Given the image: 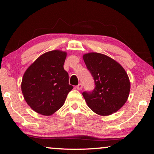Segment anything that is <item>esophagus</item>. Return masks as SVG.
Returning <instances> with one entry per match:
<instances>
[{"instance_id":"esophagus-1","label":"esophagus","mask_w":154,"mask_h":154,"mask_svg":"<svg viewBox=\"0 0 154 154\" xmlns=\"http://www.w3.org/2000/svg\"><path fill=\"white\" fill-rule=\"evenodd\" d=\"M82 88H83V85L82 84V83H79V84H78V85H77V89L78 90H82Z\"/></svg>"}]
</instances>
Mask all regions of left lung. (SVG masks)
Segmentation results:
<instances>
[{
    "instance_id": "8db88e82",
    "label": "left lung",
    "mask_w": 154,
    "mask_h": 154,
    "mask_svg": "<svg viewBox=\"0 0 154 154\" xmlns=\"http://www.w3.org/2000/svg\"><path fill=\"white\" fill-rule=\"evenodd\" d=\"M83 58L95 85L93 90L82 93L88 106L104 116L118 111L127 101L130 88L124 68L102 54L89 53Z\"/></svg>"
}]
</instances>
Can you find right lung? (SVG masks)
<instances>
[{
  "label": "right lung",
  "mask_w": 154,
  "mask_h": 154,
  "mask_svg": "<svg viewBox=\"0 0 154 154\" xmlns=\"http://www.w3.org/2000/svg\"><path fill=\"white\" fill-rule=\"evenodd\" d=\"M66 52L48 51L36 60L23 76L22 92L26 102L36 113L50 116L64 105L73 86L64 69Z\"/></svg>",
  "instance_id": "right-lung-1"
}]
</instances>
